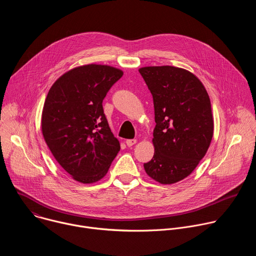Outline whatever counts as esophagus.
<instances>
[{
    "mask_svg": "<svg viewBox=\"0 0 256 256\" xmlns=\"http://www.w3.org/2000/svg\"><path fill=\"white\" fill-rule=\"evenodd\" d=\"M136 142V140H134V138L126 140V144H128V147H132V146H134Z\"/></svg>",
    "mask_w": 256,
    "mask_h": 256,
    "instance_id": "obj_1",
    "label": "esophagus"
}]
</instances>
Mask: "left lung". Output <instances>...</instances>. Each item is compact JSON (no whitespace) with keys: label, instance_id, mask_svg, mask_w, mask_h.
<instances>
[{"label":"left lung","instance_id":"obj_1","mask_svg":"<svg viewBox=\"0 0 256 256\" xmlns=\"http://www.w3.org/2000/svg\"><path fill=\"white\" fill-rule=\"evenodd\" d=\"M154 102L155 153L144 171L162 184L188 177L204 157L214 132L210 97L190 72L171 66L138 70Z\"/></svg>","mask_w":256,"mask_h":256}]
</instances>
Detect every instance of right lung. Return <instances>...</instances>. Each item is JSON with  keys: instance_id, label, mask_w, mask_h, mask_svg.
<instances>
[{"instance_id": "obj_1", "label": "right lung", "mask_w": 256, "mask_h": 256, "mask_svg": "<svg viewBox=\"0 0 256 256\" xmlns=\"http://www.w3.org/2000/svg\"><path fill=\"white\" fill-rule=\"evenodd\" d=\"M122 75L109 66H82L58 78L46 96L44 138L58 164L82 184L100 180L120 152L102 102Z\"/></svg>"}]
</instances>
